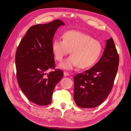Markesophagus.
<instances>
[{
  "instance_id": "esophagus-1",
  "label": "esophagus",
  "mask_w": 131,
  "mask_h": 131,
  "mask_svg": "<svg viewBox=\"0 0 131 131\" xmlns=\"http://www.w3.org/2000/svg\"><path fill=\"white\" fill-rule=\"evenodd\" d=\"M70 75V74L69 73H68L67 72H64V75L65 77H67V76H69V75Z\"/></svg>"
}]
</instances>
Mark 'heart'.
<instances>
[{
    "label": "heart",
    "instance_id": "obj_1",
    "mask_svg": "<svg viewBox=\"0 0 131 131\" xmlns=\"http://www.w3.org/2000/svg\"><path fill=\"white\" fill-rule=\"evenodd\" d=\"M102 49L100 41L77 30L65 32L63 40L56 39L52 43L54 58L59 61L71 50V56L59 65L60 67L66 70H72L78 66L82 69L91 67L98 60Z\"/></svg>",
    "mask_w": 131,
    "mask_h": 131
}]
</instances>
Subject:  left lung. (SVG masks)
<instances>
[{"mask_svg": "<svg viewBox=\"0 0 131 131\" xmlns=\"http://www.w3.org/2000/svg\"><path fill=\"white\" fill-rule=\"evenodd\" d=\"M119 65V56L114 41L107 40L102 57L90 69L74 77V100L78 106L94 108L111 93Z\"/></svg>", "mask_w": 131, "mask_h": 131, "instance_id": "1", "label": "left lung"}]
</instances>
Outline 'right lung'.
<instances>
[{"label":"right lung","instance_id":"right-lung-1","mask_svg":"<svg viewBox=\"0 0 131 131\" xmlns=\"http://www.w3.org/2000/svg\"><path fill=\"white\" fill-rule=\"evenodd\" d=\"M65 24L56 19L46 24L32 26L17 48L16 77L19 88L31 102L39 106L51 102L55 86L63 77L56 70L52 43L58 27ZM48 69H54L47 74Z\"/></svg>","mask_w":131,"mask_h":131}]
</instances>
